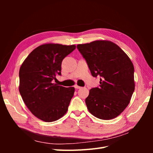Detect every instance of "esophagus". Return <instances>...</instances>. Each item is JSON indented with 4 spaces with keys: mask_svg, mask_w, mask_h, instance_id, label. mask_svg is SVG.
<instances>
[{
    "mask_svg": "<svg viewBox=\"0 0 153 153\" xmlns=\"http://www.w3.org/2000/svg\"><path fill=\"white\" fill-rule=\"evenodd\" d=\"M74 87H75V89H79L81 88V87H79V86H78V85H75Z\"/></svg>",
    "mask_w": 153,
    "mask_h": 153,
    "instance_id": "1",
    "label": "esophagus"
}]
</instances>
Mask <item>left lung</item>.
<instances>
[{"mask_svg": "<svg viewBox=\"0 0 153 153\" xmlns=\"http://www.w3.org/2000/svg\"><path fill=\"white\" fill-rule=\"evenodd\" d=\"M91 75L100 77V85L89 91L85 103L90 113L111 120L129 105L135 90L134 67L118 45L108 41L77 45Z\"/></svg>", "mask_w": 153, "mask_h": 153, "instance_id": "obj_1", "label": "left lung"}]
</instances>
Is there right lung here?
<instances>
[{
	"label": "right lung",
	"instance_id": "right-lung-1",
	"mask_svg": "<svg viewBox=\"0 0 153 153\" xmlns=\"http://www.w3.org/2000/svg\"><path fill=\"white\" fill-rule=\"evenodd\" d=\"M75 48V45H42L20 67L19 93L28 109L43 121H56L67 112L74 87L58 85L53 81L57 74L61 76L62 62Z\"/></svg>",
	"mask_w": 153,
	"mask_h": 153
}]
</instances>
